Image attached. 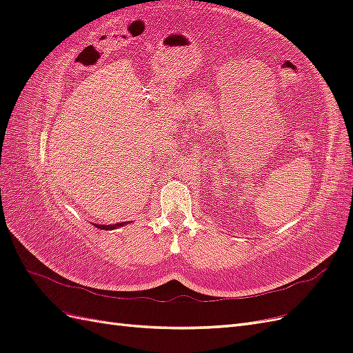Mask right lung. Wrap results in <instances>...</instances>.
I'll use <instances>...</instances> for the list:
<instances>
[{
	"mask_svg": "<svg viewBox=\"0 0 353 353\" xmlns=\"http://www.w3.org/2000/svg\"><path fill=\"white\" fill-rule=\"evenodd\" d=\"M125 223H126V222H119V223H114V225H95V227L100 228V230H113V228L125 225Z\"/></svg>",
	"mask_w": 353,
	"mask_h": 353,
	"instance_id": "add662e5",
	"label": "right lung"
}]
</instances>
